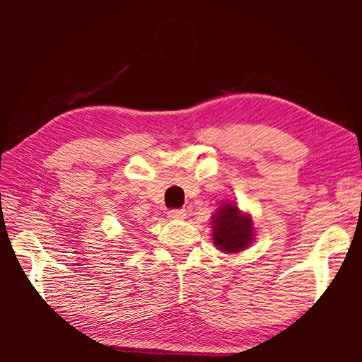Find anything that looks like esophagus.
Wrapping results in <instances>:
<instances>
[{
    "mask_svg": "<svg viewBox=\"0 0 362 362\" xmlns=\"http://www.w3.org/2000/svg\"><path fill=\"white\" fill-rule=\"evenodd\" d=\"M185 216H187L185 209H173L168 212V217L170 220H182V218H185Z\"/></svg>",
    "mask_w": 362,
    "mask_h": 362,
    "instance_id": "obj_1",
    "label": "esophagus"
}]
</instances>
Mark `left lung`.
<instances>
[{
	"mask_svg": "<svg viewBox=\"0 0 362 362\" xmlns=\"http://www.w3.org/2000/svg\"><path fill=\"white\" fill-rule=\"evenodd\" d=\"M252 220L243 214L235 203H225L212 217L214 244L226 254H236L246 249L254 240Z\"/></svg>",
	"mask_w": 362,
	"mask_h": 362,
	"instance_id": "8db88e82",
	"label": "left lung"
}]
</instances>
